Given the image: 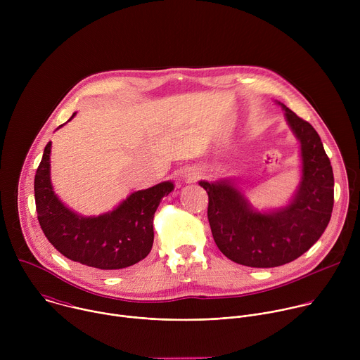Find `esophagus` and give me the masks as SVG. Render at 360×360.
Returning a JSON list of instances; mask_svg holds the SVG:
<instances>
[{"label":"esophagus","mask_w":360,"mask_h":360,"mask_svg":"<svg viewBox=\"0 0 360 360\" xmlns=\"http://www.w3.org/2000/svg\"><path fill=\"white\" fill-rule=\"evenodd\" d=\"M199 176V172H193V174H189V179H196Z\"/></svg>","instance_id":"1"}]
</instances>
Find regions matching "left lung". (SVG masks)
Here are the masks:
<instances>
[{
  "instance_id": "1",
  "label": "left lung",
  "mask_w": 360,
  "mask_h": 360,
  "mask_svg": "<svg viewBox=\"0 0 360 360\" xmlns=\"http://www.w3.org/2000/svg\"><path fill=\"white\" fill-rule=\"evenodd\" d=\"M285 118L300 143V182L282 208L255 210L232 179L199 181L208 192V219L219 250L250 268L297 259L325 232L333 210V171L315 128L286 105Z\"/></svg>"
}]
</instances>
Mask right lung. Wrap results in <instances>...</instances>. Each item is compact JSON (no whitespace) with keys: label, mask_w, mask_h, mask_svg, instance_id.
Returning a JSON list of instances; mask_svg holds the SVG:
<instances>
[{"label":"right lung","mask_w":360,"mask_h":360,"mask_svg":"<svg viewBox=\"0 0 360 360\" xmlns=\"http://www.w3.org/2000/svg\"><path fill=\"white\" fill-rule=\"evenodd\" d=\"M49 157L51 142L37 169L34 192L38 222L51 245L65 258L102 271L124 269L145 259L153 243V215L161 199L174 191V182L132 192L110 212L82 217L54 192Z\"/></svg>","instance_id":"add662e5"}]
</instances>
